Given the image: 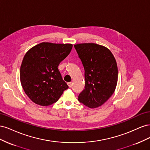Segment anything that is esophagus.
<instances>
[{
  "label": "esophagus",
  "instance_id": "esophagus-1",
  "mask_svg": "<svg viewBox=\"0 0 150 150\" xmlns=\"http://www.w3.org/2000/svg\"><path fill=\"white\" fill-rule=\"evenodd\" d=\"M67 85H68V86H69V88H71V87H72V83H71V82L67 83Z\"/></svg>",
  "mask_w": 150,
  "mask_h": 150
}]
</instances>
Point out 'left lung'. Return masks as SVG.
Listing matches in <instances>:
<instances>
[{
	"instance_id": "8db88e82",
	"label": "left lung",
	"mask_w": 150,
	"mask_h": 150,
	"mask_svg": "<svg viewBox=\"0 0 150 150\" xmlns=\"http://www.w3.org/2000/svg\"><path fill=\"white\" fill-rule=\"evenodd\" d=\"M84 69L85 89L78 100L90 108L101 106L114 93L117 82V63L110 50L94 43L74 45Z\"/></svg>"
}]
</instances>
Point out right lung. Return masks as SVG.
<instances>
[{
    "mask_svg": "<svg viewBox=\"0 0 150 150\" xmlns=\"http://www.w3.org/2000/svg\"><path fill=\"white\" fill-rule=\"evenodd\" d=\"M72 48L71 44L44 42L26 52L21 66L20 79L32 101L40 106H49L57 101L68 88L57 67Z\"/></svg>",
    "mask_w": 150,
    "mask_h": 150,
    "instance_id": "add662e5",
    "label": "right lung"
}]
</instances>
